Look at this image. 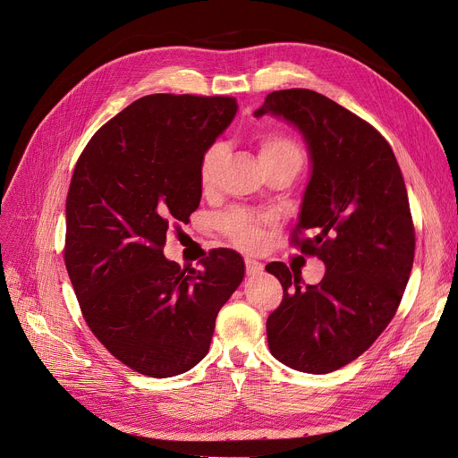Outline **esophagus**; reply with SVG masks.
Segmentation results:
<instances>
[{"instance_id":"34e87169","label":"esophagus","mask_w":458,"mask_h":458,"mask_svg":"<svg viewBox=\"0 0 458 458\" xmlns=\"http://www.w3.org/2000/svg\"><path fill=\"white\" fill-rule=\"evenodd\" d=\"M244 265H246V274L248 276L254 277V276L263 274V265L259 261H256V259H246Z\"/></svg>"}]
</instances>
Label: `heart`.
I'll use <instances>...</instances> for the list:
<instances>
[{"mask_svg": "<svg viewBox=\"0 0 458 458\" xmlns=\"http://www.w3.org/2000/svg\"><path fill=\"white\" fill-rule=\"evenodd\" d=\"M225 153L226 149L221 142L212 144L202 153L199 164V181L204 190L214 186ZM259 158L261 164L279 160H296L301 164V149L288 137L265 135L259 140ZM219 226L230 237V241L244 248V250H258L265 242V219L261 216L244 210H232L219 217Z\"/></svg>", "mask_w": 458, "mask_h": 458, "instance_id": "heart-1", "label": "heart"}]
</instances>
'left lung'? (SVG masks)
<instances>
[{
    "instance_id": "8db88e82",
    "label": "left lung",
    "mask_w": 458,
    "mask_h": 458,
    "mask_svg": "<svg viewBox=\"0 0 458 458\" xmlns=\"http://www.w3.org/2000/svg\"><path fill=\"white\" fill-rule=\"evenodd\" d=\"M272 114L305 140L310 177L294 242L325 265L318 284L284 263L267 265L283 301L267 319L270 352L301 372L336 370L393 319L412 268L414 230L396 157L370 123L310 89L274 91L254 116ZM312 229L315 237L297 235Z\"/></svg>"
}]
</instances>
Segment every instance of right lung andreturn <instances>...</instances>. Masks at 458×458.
I'll return each mask as SVG.
<instances>
[{
    "instance_id": "1",
    "label": "right lung",
    "mask_w": 458,
    "mask_h": 458,
    "mask_svg": "<svg viewBox=\"0 0 458 458\" xmlns=\"http://www.w3.org/2000/svg\"><path fill=\"white\" fill-rule=\"evenodd\" d=\"M235 98L149 95L93 135L65 204V267L80 309L104 347L153 378L195 367L216 318L244 277L235 250L181 270L162 246L172 219L199 208L202 153L230 126Z\"/></svg>"
}]
</instances>
